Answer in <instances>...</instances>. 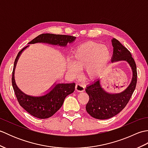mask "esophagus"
Masks as SVG:
<instances>
[{
    "label": "esophagus",
    "instance_id": "esophagus-1",
    "mask_svg": "<svg viewBox=\"0 0 148 148\" xmlns=\"http://www.w3.org/2000/svg\"><path fill=\"white\" fill-rule=\"evenodd\" d=\"M84 89H85V87L84 85L81 84L80 83H77L76 85V90L78 92H84Z\"/></svg>",
    "mask_w": 148,
    "mask_h": 148
}]
</instances>
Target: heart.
<instances>
[{
  "label": "heart",
  "instance_id": "heart-1",
  "mask_svg": "<svg viewBox=\"0 0 148 148\" xmlns=\"http://www.w3.org/2000/svg\"><path fill=\"white\" fill-rule=\"evenodd\" d=\"M109 58L110 51L106 46L93 41L87 42L74 50L72 62L67 63V69L71 74L77 75L79 69L85 68L86 76L93 80L99 77L104 71Z\"/></svg>",
  "mask_w": 148,
  "mask_h": 148
}]
</instances>
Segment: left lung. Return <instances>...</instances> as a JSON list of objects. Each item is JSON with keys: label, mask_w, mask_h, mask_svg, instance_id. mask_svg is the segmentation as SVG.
I'll return each mask as SVG.
<instances>
[{"label": "left lung", "mask_w": 148, "mask_h": 148, "mask_svg": "<svg viewBox=\"0 0 148 148\" xmlns=\"http://www.w3.org/2000/svg\"><path fill=\"white\" fill-rule=\"evenodd\" d=\"M111 42L113 47L111 62H127L132 72V77L127 88L119 93L106 92L100 84V79L87 85L85 91L89 95V101L86 110L91 116L99 119L111 118L120 112L130 99L137 83L136 64L130 52L117 39L112 38Z\"/></svg>", "instance_id": "1"}]
</instances>
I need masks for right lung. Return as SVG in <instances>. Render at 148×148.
<instances>
[{
	"mask_svg": "<svg viewBox=\"0 0 148 148\" xmlns=\"http://www.w3.org/2000/svg\"><path fill=\"white\" fill-rule=\"evenodd\" d=\"M76 37L56 35L52 34H42L31 40L28 45L40 43L48 45L56 46L65 48L67 44H72L76 40ZM29 45H27L18 53L14 63L12 76V85L20 105L30 114L39 119H46L51 117L60 109L65 97L74 92V83H64L55 82L49 88L39 96L26 94L19 88L14 79V71L18 59L21 53Z\"/></svg>",
	"mask_w": 148,
	"mask_h": 148,
	"instance_id": "1",
	"label": "right lung"
}]
</instances>
